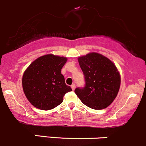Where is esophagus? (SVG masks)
Instances as JSON below:
<instances>
[{"instance_id":"1","label":"esophagus","mask_w":146,"mask_h":146,"mask_svg":"<svg viewBox=\"0 0 146 146\" xmlns=\"http://www.w3.org/2000/svg\"><path fill=\"white\" fill-rule=\"evenodd\" d=\"M71 88H72V90H74L75 88H76V86H75V84H72V85L71 86Z\"/></svg>"}]
</instances>
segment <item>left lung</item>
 I'll return each instance as SVG.
<instances>
[{
    "instance_id": "1",
    "label": "left lung",
    "mask_w": 146,
    "mask_h": 146,
    "mask_svg": "<svg viewBox=\"0 0 146 146\" xmlns=\"http://www.w3.org/2000/svg\"><path fill=\"white\" fill-rule=\"evenodd\" d=\"M84 75L85 86L74 92L83 104L100 110L109 106L117 96L120 76L115 65L102 55L90 53L78 58Z\"/></svg>"
}]
</instances>
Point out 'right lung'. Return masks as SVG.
I'll return each mask as SVG.
<instances>
[{
	"instance_id": "obj_1",
	"label": "right lung",
	"mask_w": 146,
	"mask_h": 146,
	"mask_svg": "<svg viewBox=\"0 0 146 146\" xmlns=\"http://www.w3.org/2000/svg\"><path fill=\"white\" fill-rule=\"evenodd\" d=\"M67 58L52 54L36 59L23 74V92L30 102L41 110H50L60 104L67 92L72 91L67 86L61 69Z\"/></svg>"
}]
</instances>
